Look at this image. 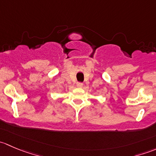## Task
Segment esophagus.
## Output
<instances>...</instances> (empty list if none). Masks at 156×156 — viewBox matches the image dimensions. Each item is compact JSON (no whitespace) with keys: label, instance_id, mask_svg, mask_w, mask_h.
<instances>
[{"label":"esophagus","instance_id":"esophagus-1","mask_svg":"<svg viewBox=\"0 0 156 156\" xmlns=\"http://www.w3.org/2000/svg\"><path fill=\"white\" fill-rule=\"evenodd\" d=\"M77 87H83V84L81 82H78L77 83Z\"/></svg>","mask_w":156,"mask_h":156}]
</instances>
